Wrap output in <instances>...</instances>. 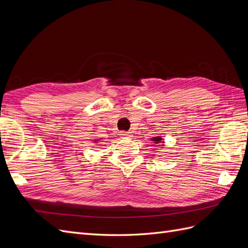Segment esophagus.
Here are the masks:
<instances>
[{"label":"esophagus","instance_id":"34e87169","mask_svg":"<svg viewBox=\"0 0 248 248\" xmlns=\"http://www.w3.org/2000/svg\"><path fill=\"white\" fill-rule=\"evenodd\" d=\"M120 136H121L122 138H127V139L132 138V134L129 131H121L120 132Z\"/></svg>","mask_w":248,"mask_h":248}]
</instances>
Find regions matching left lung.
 <instances>
[{
  "instance_id": "left-lung-1",
  "label": "left lung",
  "mask_w": 248,
  "mask_h": 248,
  "mask_svg": "<svg viewBox=\"0 0 248 248\" xmlns=\"http://www.w3.org/2000/svg\"><path fill=\"white\" fill-rule=\"evenodd\" d=\"M152 140L155 142V144H161V139L160 138H153Z\"/></svg>"
}]
</instances>
